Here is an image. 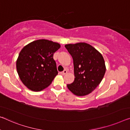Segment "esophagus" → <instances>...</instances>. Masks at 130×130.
<instances>
[{"label": "esophagus", "instance_id": "obj_1", "mask_svg": "<svg viewBox=\"0 0 130 130\" xmlns=\"http://www.w3.org/2000/svg\"><path fill=\"white\" fill-rule=\"evenodd\" d=\"M67 73V71L66 70H64L63 71H62V72H61L60 73V74L61 75H65Z\"/></svg>", "mask_w": 130, "mask_h": 130}]
</instances>
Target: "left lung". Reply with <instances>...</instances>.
Instances as JSON below:
<instances>
[{
	"instance_id": "obj_1",
	"label": "left lung",
	"mask_w": 130,
	"mask_h": 130,
	"mask_svg": "<svg viewBox=\"0 0 130 130\" xmlns=\"http://www.w3.org/2000/svg\"><path fill=\"white\" fill-rule=\"evenodd\" d=\"M66 48L73 59L74 81L67 84L73 94L83 96L89 94L99 85L106 72L102 54L85 42L67 44Z\"/></svg>"
}]
</instances>
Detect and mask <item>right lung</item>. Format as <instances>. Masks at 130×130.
Segmentation results:
<instances>
[{
  "label": "right lung",
  "instance_id": "1",
  "mask_svg": "<svg viewBox=\"0 0 130 130\" xmlns=\"http://www.w3.org/2000/svg\"><path fill=\"white\" fill-rule=\"evenodd\" d=\"M60 47L57 42L36 40L25 45L16 61L17 73L22 83L30 90L42 91L58 74L53 54Z\"/></svg>",
  "mask_w": 130,
  "mask_h": 130
}]
</instances>
